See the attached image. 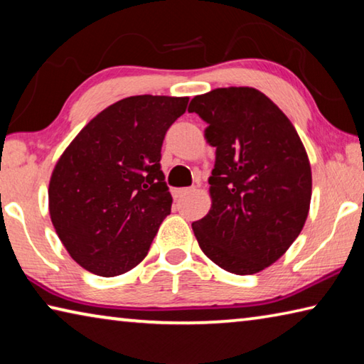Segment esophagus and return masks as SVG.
<instances>
[{
  "label": "esophagus",
  "mask_w": 364,
  "mask_h": 364,
  "mask_svg": "<svg viewBox=\"0 0 364 364\" xmlns=\"http://www.w3.org/2000/svg\"><path fill=\"white\" fill-rule=\"evenodd\" d=\"M191 191H193V188H180V189H173V197H175V199H181V197H184L186 194H189Z\"/></svg>",
  "instance_id": "1"
}]
</instances>
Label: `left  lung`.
Here are the masks:
<instances>
[{"label":"left lung","mask_w":364,"mask_h":364,"mask_svg":"<svg viewBox=\"0 0 364 364\" xmlns=\"http://www.w3.org/2000/svg\"><path fill=\"white\" fill-rule=\"evenodd\" d=\"M215 149L212 207L193 223L204 254L234 274H254L286 254L305 225L311 168L291 120L262 91L217 88L189 104Z\"/></svg>","instance_id":"1"}]
</instances>
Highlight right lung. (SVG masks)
Listing matches in <instances>:
<instances>
[{
    "label": "right lung",
    "instance_id": "1",
    "mask_svg": "<svg viewBox=\"0 0 364 364\" xmlns=\"http://www.w3.org/2000/svg\"><path fill=\"white\" fill-rule=\"evenodd\" d=\"M188 101L152 95L117 101L59 157L49 180V215L67 252L90 273L123 274L149 252L173 200L160 151Z\"/></svg>",
    "mask_w": 364,
    "mask_h": 364
}]
</instances>
